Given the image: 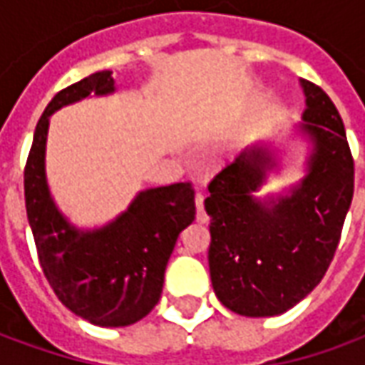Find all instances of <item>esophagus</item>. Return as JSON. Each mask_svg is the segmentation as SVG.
<instances>
[{"mask_svg":"<svg viewBox=\"0 0 365 365\" xmlns=\"http://www.w3.org/2000/svg\"><path fill=\"white\" fill-rule=\"evenodd\" d=\"M195 207H197V221L199 222L209 221V215H207L205 209H203V195H201V193H195Z\"/></svg>","mask_w":365,"mask_h":365,"instance_id":"obj_1","label":"esophagus"}]
</instances>
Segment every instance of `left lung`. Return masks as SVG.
Wrapping results in <instances>:
<instances>
[{"mask_svg":"<svg viewBox=\"0 0 365 365\" xmlns=\"http://www.w3.org/2000/svg\"><path fill=\"white\" fill-rule=\"evenodd\" d=\"M307 109L299 130L313 143L307 175L285 195L260 201L275 158L252 146L209 183V272L222 305L242 317H274L321 283L340 242L354 195V158L330 97L301 80Z\"/></svg>","mask_w":365,"mask_h":365,"instance_id":"left-lung-1","label":"left lung"}]
</instances>
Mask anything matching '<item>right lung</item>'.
<instances>
[{
	"label": "right lung",
	"instance_id": "1",
	"mask_svg": "<svg viewBox=\"0 0 365 365\" xmlns=\"http://www.w3.org/2000/svg\"><path fill=\"white\" fill-rule=\"evenodd\" d=\"M115 91L103 70L58 91L46 105L25 166V207L46 279L64 305L97 327H127L156 307L175 240L195 219L190 182L140 191L101 229L80 230L54 205L44 172L48 117L90 93Z\"/></svg>",
	"mask_w": 365,
	"mask_h": 365
}]
</instances>
